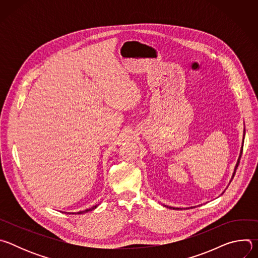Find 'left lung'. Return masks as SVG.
I'll return each instance as SVG.
<instances>
[{
  "instance_id": "1",
  "label": "left lung",
  "mask_w": 258,
  "mask_h": 258,
  "mask_svg": "<svg viewBox=\"0 0 258 258\" xmlns=\"http://www.w3.org/2000/svg\"><path fill=\"white\" fill-rule=\"evenodd\" d=\"M244 138H245V128H244V133H243V143H244ZM243 143H242V147H241V151H240V155H239L238 161H237V163H236V166H235V169H234V172H233L232 179H233V177H234V175H235V173H236V169H237V167H238V165H239V163H240V159H241L242 152H243ZM232 179H231V180H232ZM163 206H164V207H167V208H170V209H174V210H180V209H182V208H180V207H171V206H167V205H163ZM186 208H193V207H186Z\"/></svg>"
}]
</instances>
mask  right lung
I'll return each instance as SVG.
<instances>
[{"label":"right lung","mask_w":258,"mask_h":258,"mask_svg":"<svg viewBox=\"0 0 258 258\" xmlns=\"http://www.w3.org/2000/svg\"><path fill=\"white\" fill-rule=\"evenodd\" d=\"M98 206H99V204H96V205H94L93 207H91V208H89V209H86V210H82V211H78V212H65V211H64V213H67V214H83V213H87V212H89V211H92V210L96 209Z\"/></svg>","instance_id":"obj_1"}]
</instances>
